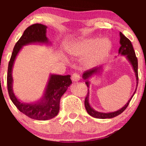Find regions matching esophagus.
<instances>
[{"mask_svg":"<svg viewBox=\"0 0 146 146\" xmlns=\"http://www.w3.org/2000/svg\"><path fill=\"white\" fill-rule=\"evenodd\" d=\"M80 77L78 73H73L71 76V80L73 82H77L80 81Z\"/></svg>","mask_w":146,"mask_h":146,"instance_id":"obj_1","label":"esophagus"}]
</instances>
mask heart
<instances>
[{
	"label": "heart",
	"instance_id": "b5f03b06",
	"mask_svg": "<svg viewBox=\"0 0 146 146\" xmlns=\"http://www.w3.org/2000/svg\"><path fill=\"white\" fill-rule=\"evenodd\" d=\"M113 48L108 38L97 37L80 38L68 43L66 50L71 58H82L81 65L86 70L93 69L102 65Z\"/></svg>",
	"mask_w": 146,
	"mask_h": 146
}]
</instances>
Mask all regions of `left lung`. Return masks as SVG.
Returning a JSON list of instances; mask_svg holds the SVG:
<instances>
[{
    "mask_svg": "<svg viewBox=\"0 0 146 146\" xmlns=\"http://www.w3.org/2000/svg\"><path fill=\"white\" fill-rule=\"evenodd\" d=\"M119 43L121 46H120L119 48L118 56H125L126 60H128L129 63H130V65L132 66V69H133L134 73H135V77H136V88H135V92L133 93L131 98L129 99L128 102H127L122 108H120V109L114 112H109V113H103V112L97 111V110H95L94 108H92V106H90L89 103V88L90 84V79L98 76L99 75L101 74L104 70L106 64H103L102 65V66H100V67L93 68V69H90L89 71L84 72L82 75V78L85 80V83H86L87 87L88 88V95H86L84 101L85 108H86L87 113L89 114L90 116L95 117V118L110 119L113 118V117H116L117 115H120V114L123 113V112L125 110V108L128 107L130 100H132V97L134 96L135 92H136L137 86H138V62H137V58L136 57V55H135V52L134 51L133 46H132L131 42L129 40L128 38H127L121 32H119Z\"/></svg>",
    "mask_w": 146,
    "mask_h": 146,
    "instance_id": "obj_1",
    "label": "left lung"
}]
</instances>
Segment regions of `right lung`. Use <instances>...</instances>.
Wrapping results in <instances>:
<instances>
[{
    "instance_id": "1",
    "label": "right lung",
    "mask_w": 146,
    "mask_h": 146,
    "mask_svg": "<svg viewBox=\"0 0 146 146\" xmlns=\"http://www.w3.org/2000/svg\"><path fill=\"white\" fill-rule=\"evenodd\" d=\"M46 25L34 24L27 28L15 44L8 65L7 89L11 102L21 113L36 120H48L58 115L60 110V100L72 84L71 75L50 74L47 84L40 99L33 102L21 101L13 90V67L16 57L24 46L31 44L51 46L46 37Z\"/></svg>"
}]
</instances>
